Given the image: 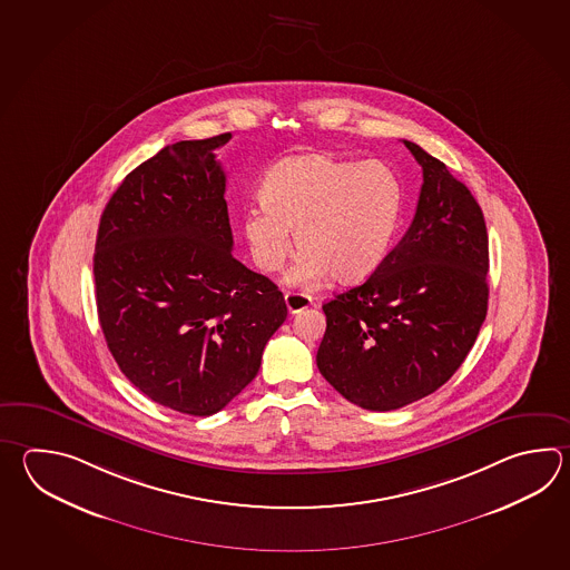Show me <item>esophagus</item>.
Listing matches in <instances>:
<instances>
[{
  "mask_svg": "<svg viewBox=\"0 0 570 570\" xmlns=\"http://www.w3.org/2000/svg\"><path fill=\"white\" fill-rule=\"evenodd\" d=\"M284 301H286V306H288L292 314L301 313L313 304V298L308 294H303V292H286Z\"/></svg>",
  "mask_w": 570,
  "mask_h": 570,
  "instance_id": "esophagus-1",
  "label": "esophagus"
}]
</instances>
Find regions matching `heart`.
<instances>
[{
  "label": "heart",
  "instance_id": "1",
  "mask_svg": "<svg viewBox=\"0 0 570 570\" xmlns=\"http://www.w3.org/2000/svg\"><path fill=\"white\" fill-rule=\"evenodd\" d=\"M262 207L244 213L245 242L262 272L272 274L292 254L303 256L288 282L306 286L331 276L355 284L384 262L402 210V186L380 160L351 163L333 156H292L269 168Z\"/></svg>",
  "mask_w": 570,
  "mask_h": 570
}]
</instances>
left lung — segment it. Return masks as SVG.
Segmentation results:
<instances>
[{
	"mask_svg": "<svg viewBox=\"0 0 570 570\" xmlns=\"http://www.w3.org/2000/svg\"><path fill=\"white\" fill-rule=\"evenodd\" d=\"M404 144L422 166L416 215L370 278L323 304L326 331L316 353L326 382L373 412L446 384L488 314L483 210L444 163Z\"/></svg>",
	"mask_w": 570,
	"mask_h": 570,
	"instance_id": "8db88e82",
	"label": "left lung"
}]
</instances>
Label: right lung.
Wrapping results in <instances>:
<instances>
[{"mask_svg": "<svg viewBox=\"0 0 570 570\" xmlns=\"http://www.w3.org/2000/svg\"><path fill=\"white\" fill-rule=\"evenodd\" d=\"M176 141L131 170L105 205L94 274L107 347L163 406L210 416L257 375L286 321L278 286L233 257L217 150Z\"/></svg>", "mask_w": 570, "mask_h": 570, "instance_id": "1", "label": "right lung"}]
</instances>
